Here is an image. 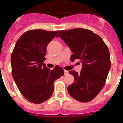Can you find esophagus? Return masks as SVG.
<instances>
[{
  "mask_svg": "<svg viewBox=\"0 0 123 123\" xmlns=\"http://www.w3.org/2000/svg\"><path fill=\"white\" fill-rule=\"evenodd\" d=\"M68 71L64 70V74H65V75H67V74H68Z\"/></svg>",
  "mask_w": 123,
  "mask_h": 123,
  "instance_id": "esophagus-1",
  "label": "esophagus"
}]
</instances>
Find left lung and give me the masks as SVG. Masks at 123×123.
Returning a JSON list of instances; mask_svg holds the SVG:
<instances>
[{"mask_svg": "<svg viewBox=\"0 0 123 123\" xmlns=\"http://www.w3.org/2000/svg\"><path fill=\"white\" fill-rule=\"evenodd\" d=\"M56 36L60 37L73 53L71 60L79 59L82 64L80 73L69 72L74 81L67 87L68 93L78 101H90L104 86L111 68L108 48L99 36L89 30H61Z\"/></svg>", "mask_w": 123, "mask_h": 123, "instance_id": "left-lung-1", "label": "left lung"}]
</instances>
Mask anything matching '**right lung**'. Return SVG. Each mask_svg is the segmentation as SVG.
Listing matches in <instances>:
<instances>
[{
    "label": "right lung",
    "mask_w": 123,
    "mask_h": 123,
    "mask_svg": "<svg viewBox=\"0 0 123 123\" xmlns=\"http://www.w3.org/2000/svg\"><path fill=\"white\" fill-rule=\"evenodd\" d=\"M58 31H27L18 40L11 54L12 78L20 93L31 103L41 104L49 99L54 81L64 74L58 65L50 70L43 63L47 47Z\"/></svg>",
    "instance_id": "add662e5"
}]
</instances>
